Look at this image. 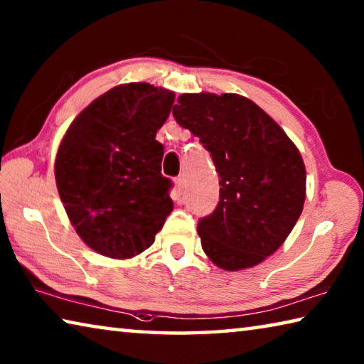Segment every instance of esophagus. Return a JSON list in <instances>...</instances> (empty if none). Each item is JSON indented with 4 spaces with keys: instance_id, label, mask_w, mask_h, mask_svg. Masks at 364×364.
Here are the masks:
<instances>
[{
    "instance_id": "1",
    "label": "esophagus",
    "mask_w": 364,
    "mask_h": 364,
    "mask_svg": "<svg viewBox=\"0 0 364 364\" xmlns=\"http://www.w3.org/2000/svg\"><path fill=\"white\" fill-rule=\"evenodd\" d=\"M175 184H176V189H178V193H183L184 191V188H186V180H184V176L183 175H180L175 180Z\"/></svg>"
}]
</instances>
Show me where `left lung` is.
Segmentation results:
<instances>
[{
    "label": "left lung",
    "instance_id": "left-lung-1",
    "mask_svg": "<svg viewBox=\"0 0 364 364\" xmlns=\"http://www.w3.org/2000/svg\"><path fill=\"white\" fill-rule=\"evenodd\" d=\"M178 125L199 138L220 175V200L200 218L202 249L217 267H255L281 247L305 202V165L271 117L239 95H181Z\"/></svg>",
    "mask_w": 364,
    "mask_h": 364
}]
</instances>
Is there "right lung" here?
Segmentation results:
<instances>
[{"mask_svg": "<svg viewBox=\"0 0 364 364\" xmlns=\"http://www.w3.org/2000/svg\"><path fill=\"white\" fill-rule=\"evenodd\" d=\"M173 101L171 91L149 83L115 86L73 120L59 146L60 200L97 254H141L173 210V183L160 173L164 146L156 139Z\"/></svg>", "mask_w": 364, "mask_h": 364, "instance_id": "1", "label": "right lung"}]
</instances>
